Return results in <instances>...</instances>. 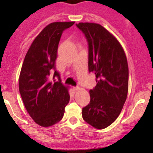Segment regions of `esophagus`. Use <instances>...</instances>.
<instances>
[{
  "instance_id": "1",
  "label": "esophagus",
  "mask_w": 153,
  "mask_h": 153,
  "mask_svg": "<svg viewBox=\"0 0 153 153\" xmlns=\"http://www.w3.org/2000/svg\"><path fill=\"white\" fill-rule=\"evenodd\" d=\"M79 89V87L78 86H74V87H73V90L74 91V92L76 93V92H77V91Z\"/></svg>"
}]
</instances>
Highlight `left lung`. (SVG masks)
I'll return each mask as SVG.
<instances>
[{"label":"left lung","instance_id":"8db88e82","mask_svg":"<svg viewBox=\"0 0 153 153\" xmlns=\"http://www.w3.org/2000/svg\"><path fill=\"white\" fill-rule=\"evenodd\" d=\"M88 45V71L97 84L89 91L91 101L82 108L86 122L103 129L115 122L122 110L128 90V66L123 47L101 25L79 22Z\"/></svg>","mask_w":153,"mask_h":153}]
</instances>
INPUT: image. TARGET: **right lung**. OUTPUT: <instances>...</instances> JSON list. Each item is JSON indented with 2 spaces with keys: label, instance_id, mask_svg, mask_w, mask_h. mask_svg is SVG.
<instances>
[{
  "label": "right lung",
  "instance_id": "obj_1",
  "mask_svg": "<svg viewBox=\"0 0 153 153\" xmlns=\"http://www.w3.org/2000/svg\"><path fill=\"white\" fill-rule=\"evenodd\" d=\"M75 22H55L36 36L27 52L19 76V91L26 110L36 124L49 127L62 119L69 103V87L56 70L58 47L64 30ZM57 76L59 81L53 79Z\"/></svg>",
  "mask_w": 153,
  "mask_h": 153
}]
</instances>
